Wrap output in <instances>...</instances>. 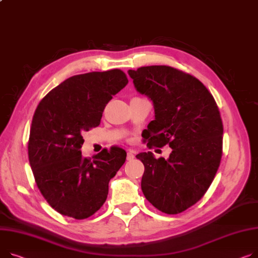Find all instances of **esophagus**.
Instances as JSON below:
<instances>
[{"label": "esophagus", "instance_id": "34e87169", "mask_svg": "<svg viewBox=\"0 0 258 258\" xmlns=\"http://www.w3.org/2000/svg\"><path fill=\"white\" fill-rule=\"evenodd\" d=\"M126 159H127V161H133L134 159H135V156H134V152L133 151H128L127 152V157H126Z\"/></svg>", "mask_w": 258, "mask_h": 258}]
</instances>
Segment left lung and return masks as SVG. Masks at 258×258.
Segmentation results:
<instances>
[{"mask_svg": "<svg viewBox=\"0 0 258 258\" xmlns=\"http://www.w3.org/2000/svg\"><path fill=\"white\" fill-rule=\"evenodd\" d=\"M137 91L154 106L147 146L172 148L169 159L137 154L144 165L141 187L159 211L179 214L207 193L220 166L223 123L217 102L195 77L166 65L128 71Z\"/></svg>", "mask_w": 258, "mask_h": 258, "instance_id": "obj_1", "label": "left lung"}]
</instances>
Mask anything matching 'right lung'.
<instances>
[{"instance_id": "right-lung-1", "label": "right lung", "mask_w": 258, "mask_h": 258, "mask_svg": "<svg viewBox=\"0 0 258 258\" xmlns=\"http://www.w3.org/2000/svg\"><path fill=\"white\" fill-rule=\"evenodd\" d=\"M128 80L120 70L71 77L50 90L34 113L28 154L40 193L55 211L77 220L89 218L105 203L109 181L126 159L122 148L84 158L82 134L100 123L113 95Z\"/></svg>"}]
</instances>
